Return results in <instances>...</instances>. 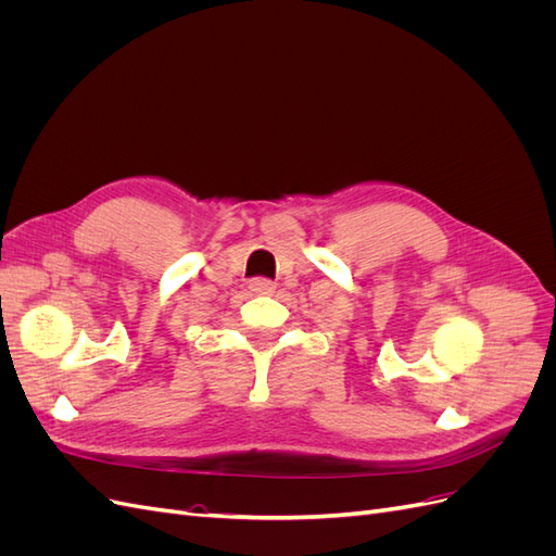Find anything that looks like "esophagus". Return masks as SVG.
<instances>
[{"label": "esophagus", "mask_w": 556, "mask_h": 556, "mask_svg": "<svg viewBox=\"0 0 556 556\" xmlns=\"http://www.w3.org/2000/svg\"><path fill=\"white\" fill-rule=\"evenodd\" d=\"M250 290L255 294H271L274 282L266 280V278H255V280H250Z\"/></svg>", "instance_id": "esophagus-1"}]
</instances>
